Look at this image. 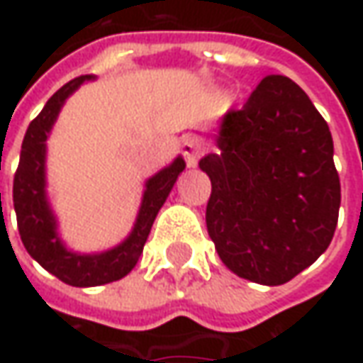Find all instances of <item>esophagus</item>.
Instances as JSON below:
<instances>
[{"label":"esophagus","mask_w":363,"mask_h":363,"mask_svg":"<svg viewBox=\"0 0 363 363\" xmlns=\"http://www.w3.org/2000/svg\"><path fill=\"white\" fill-rule=\"evenodd\" d=\"M184 157H186V163H188V167H196L198 165V160L203 155V151H206V147L200 139H186L184 141Z\"/></svg>","instance_id":"1"}]
</instances>
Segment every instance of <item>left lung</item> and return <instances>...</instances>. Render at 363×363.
<instances>
[{"instance_id":"obj_1","label":"left lung","mask_w":363,"mask_h":363,"mask_svg":"<svg viewBox=\"0 0 363 363\" xmlns=\"http://www.w3.org/2000/svg\"><path fill=\"white\" fill-rule=\"evenodd\" d=\"M200 161L212 182L206 226L218 257L258 285H283L328 250L342 203L333 139L299 84L260 80Z\"/></svg>"}]
</instances>
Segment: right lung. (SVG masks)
Masks as SVG:
<instances>
[{
  "label": "right lung",
  "mask_w": 363,
  "mask_h": 363,
  "mask_svg": "<svg viewBox=\"0 0 363 363\" xmlns=\"http://www.w3.org/2000/svg\"><path fill=\"white\" fill-rule=\"evenodd\" d=\"M92 78V74L74 78L50 96L42 113L30 123L26 131L20 165L13 177V208L21 242L30 257L38 260L46 271L72 286L106 285L133 271L143 252L157 212L167 200L177 175L186 169V161L177 157L172 165L147 179L137 222L131 234L119 246L99 255H78L68 250L56 232V218L46 198V139L64 101L82 82Z\"/></svg>",
  "instance_id": "right-lung-1"
}]
</instances>
